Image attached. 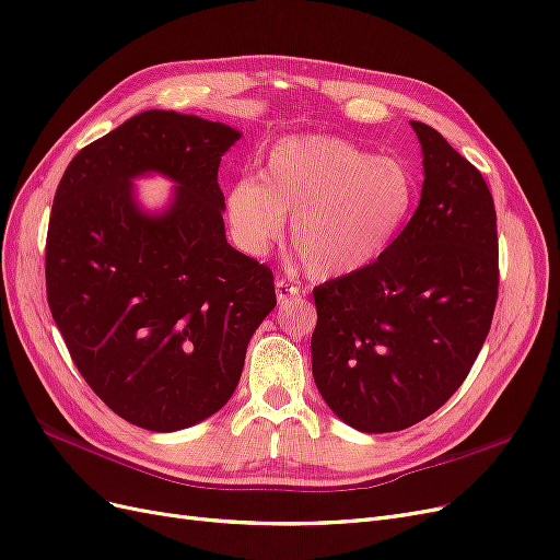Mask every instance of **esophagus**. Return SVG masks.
Masks as SVG:
<instances>
[{"instance_id":"esophagus-1","label":"esophagus","mask_w":560,"mask_h":560,"mask_svg":"<svg viewBox=\"0 0 560 560\" xmlns=\"http://www.w3.org/2000/svg\"><path fill=\"white\" fill-rule=\"evenodd\" d=\"M275 291H277V302H279V304H285V302H291V300L300 298V288H298V285H291V283H285L283 279H279V281L275 283Z\"/></svg>"}]
</instances>
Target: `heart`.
Segmentation results:
<instances>
[{"instance_id":"b5f03b06","label":"heart","mask_w":560,"mask_h":560,"mask_svg":"<svg viewBox=\"0 0 560 560\" xmlns=\"http://www.w3.org/2000/svg\"><path fill=\"white\" fill-rule=\"evenodd\" d=\"M418 182L395 156H376L337 136H293L267 152L260 182L228 191L231 231L244 254L267 256L293 217L291 244L316 281L348 279L395 244Z\"/></svg>"}]
</instances>
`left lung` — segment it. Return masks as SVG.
<instances>
[{
  "label": "left lung",
  "mask_w": 560,
  "mask_h": 560,
  "mask_svg": "<svg viewBox=\"0 0 560 560\" xmlns=\"http://www.w3.org/2000/svg\"><path fill=\"white\" fill-rule=\"evenodd\" d=\"M420 205L387 254L314 291L312 369L335 416L364 433L436 412L478 358L499 298V235L480 171L422 121Z\"/></svg>",
  "instance_id": "1"
}]
</instances>
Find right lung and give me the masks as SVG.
Segmentation results:
<instances>
[{
	"label": "right lung",
	"mask_w": 560,
	"mask_h": 560,
	"mask_svg": "<svg viewBox=\"0 0 560 560\" xmlns=\"http://www.w3.org/2000/svg\"><path fill=\"white\" fill-rule=\"evenodd\" d=\"M242 133L175 110L133 115L80 150L52 200L50 314L96 397L168 433L221 410L246 346L277 306L272 272L225 240L221 156ZM176 186L161 211L132 182Z\"/></svg>",
	"instance_id": "right-lung-1"
}]
</instances>
